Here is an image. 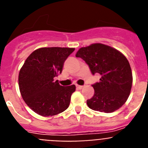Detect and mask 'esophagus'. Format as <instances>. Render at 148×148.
<instances>
[{
  "instance_id": "34e87169",
  "label": "esophagus",
  "mask_w": 148,
  "mask_h": 148,
  "mask_svg": "<svg viewBox=\"0 0 148 148\" xmlns=\"http://www.w3.org/2000/svg\"><path fill=\"white\" fill-rule=\"evenodd\" d=\"M84 87V86H82V85H76V88L78 89V90H81V89H82Z\"/></svg>"
}]
</instances>
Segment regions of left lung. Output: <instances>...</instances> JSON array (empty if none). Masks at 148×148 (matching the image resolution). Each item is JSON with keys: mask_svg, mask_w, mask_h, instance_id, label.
Masks as SVG:
<instances>
[{"mask_svg": "<svg viewBox=\"0 0 148 148\" xmlns=\"http://www.w3.org/2000/svg\"><path fill=\"white\" fill-rule=\"evenodd\" d=\"M76 57L89 65L92 74L99 73L100 82L92 84L94 95L87 101L90 109L113 113L126 102L133 83L129 61L121 52L108 45L95 43L78 49Z\"/></svg>", "mask_w": 148, "mask_h": 148, "instance_id": "left-lung-1", "label": "left lung"}]
</instances>
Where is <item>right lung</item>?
I'll list each match as a JSON object with an SVG mask.
<instances>
[{
	"instance_id": "1",
	"label": "right lung",
	"mask_w": 148,
	"mask_h": 148,
	"mask_svg": "<svg viewBox=\"0 0 148 148\" xmlns=\"http://www.w3.org/2000/svg\"><path fill=\"white\" fill-rule=\"evenodd\" d=\"M75 48L42 47L33 51L21 68L18 85L23 101L42 116L59 114L70 105L74 84L60 85L54 78L62 72L64 63Z\"/></svg>"
}]
</instances>
